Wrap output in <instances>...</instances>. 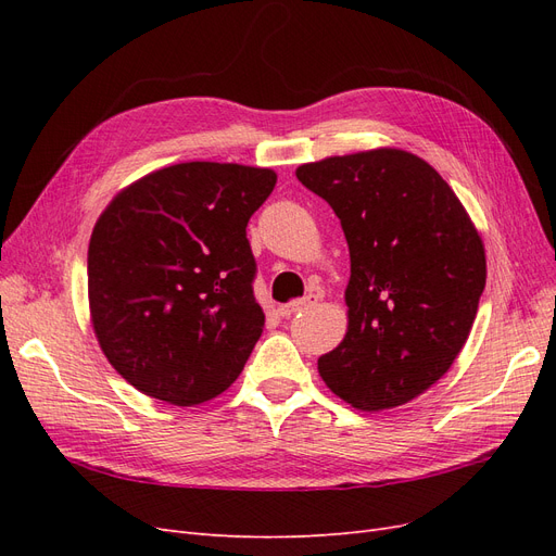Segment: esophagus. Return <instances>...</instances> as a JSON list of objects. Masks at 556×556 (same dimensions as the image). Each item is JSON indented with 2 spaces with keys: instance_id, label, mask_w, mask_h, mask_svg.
<instances>
[{
  "instance_id": "1",
  "label": "esophagus",
  "mask_w": 556,
  "mask_h": 556,
  "mask_svg": "<svg viewBox=\"0 0 556 556\" xmlns=\"http://www.w3.org/2000/svg\"><path fill=\"white\" fill-rule=\"evenodd\" d=\"M315 304H317V299H315L313 294H308V296H304V299H296V301H290V304L280 306L278 313H280V317H292V315H296V313H301V311H308V308L315 306Z\"/></svg>"
}]
</instances>
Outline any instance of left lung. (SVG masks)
Masks as SVG:
<instances>
[{
	"mask_svg": "<svg viewBox=\"0 0 556 556\" xmlns=\"http://www.w3.org/2000/svg\"><path fill=\"white\" fill-rule=\"evenodd\" d=\"M296 178L339 215L348 250V331L317 359L357 410L425 394L459 357L486 280L484 243L429 162L374 148L301 164Z\"/></svg>",
	"mask_w": 556,
	"mask_h": 556,
	"instance_id": "8db88e82",
	"label": "left lung"
}]
</instances>
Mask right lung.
<instances>
[{"label": "right lung", "mask_w": 556, "mask_h": 556, "mask_svg": "<svg viewBox=\"0 0 556 556\" xmlns=\"http://www.w3.org/2000/svg\"><path fill=\"white\" fill-rule=\"evenodd\" d=\"M276 180L262 166L182 162L134 180L99 215L90 323L146 396L199 406L241 376L264 327L245 227Z\"/></svg>", "instance_id": "1"}]
</instances>
